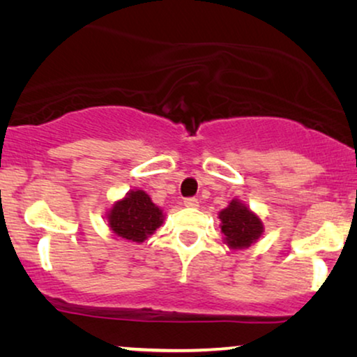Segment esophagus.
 <instances>
[{
  "instance_id": "obj_1",
  "label": "esophagus",
  "mask_w": 357,
  "mask_h": 357,
  "mask_svg": "<svg viewBox=\"0 0 357 357\" xmlns=\"http://www.w3.org/2000/svg\"><path fill=\"white\" fill-rule=\"evenodd\" d=\"M183 204H185V206H187V208H198L199 202H198V198L190 197V198H185V199H183Z\"/></svg>"
}]
</instances>
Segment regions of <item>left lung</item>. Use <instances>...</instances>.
I'll list each match as a JSON object with an SVG mask.
<instances>
[{"label":"left lung","instance_id":"left-lung-1","mask_svg":"<svg viewBox=\"0 0 357 357\" xmlns=\"http://www.w3.org/2000/svg\"><path fill=\"white\" fill-rule=\"evenodd\" d=\"M219 219L222 222L221 232L224 241L231 248L250 247L263 232L260 218L237 199H232L229 206L219 213Z\"/></svg>","mask_w":357,"mask_h":357}]
</instances>
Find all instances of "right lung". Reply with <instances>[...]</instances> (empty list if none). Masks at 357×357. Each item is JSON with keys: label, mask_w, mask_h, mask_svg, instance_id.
Segmentation results:
<instances>
[{"label": "right lung", "mask_w": 357, "mask_h": 357, "mask_svg": "<svg viewBox=\"0 0 357 357\" xmlns=\"http://www.w3.org/2000/svg\"><path fill=\"white\" fill-rule=\"evenodd\" d=\"M162 224V211L143 190L130 192L109 213V226L116 236L130 242H143Z\"/></svg>", "instance_id": "1"}]
</instances>
